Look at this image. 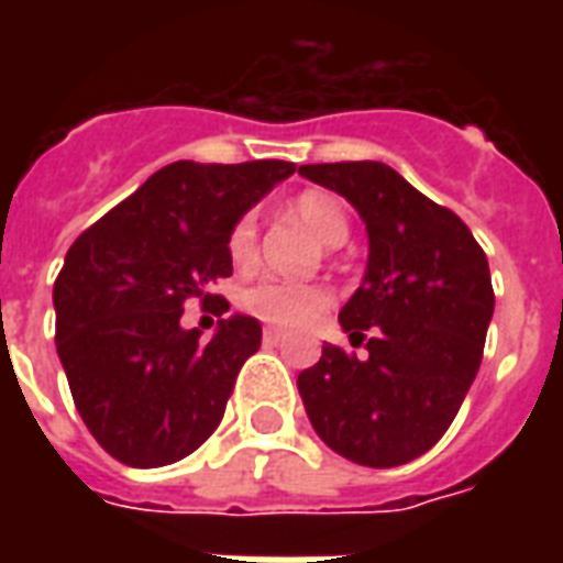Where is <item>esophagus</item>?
<instances>
[{"mask_svg":"<svg viewBox=\"0 0 563 563\" xmlns=\"http://www.w3.org/2000/svg\"><path fill=\"white\" fill-rule=\"evenodd\" d=\"M286 341V334H283L280 329H265V343H271V346H277V343Z\"/></svg>","mask_w":563,"mask_h":563,"instance_id":"esophagus-1","label":"esophagus"}]
</instances>
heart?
<instances>
[{"label":"heart","mask_w":563,"mask_h":563,"mask_svg":"<svg viewBox=\"0 0 563 563\" xmlns=\"http://www.w3.org/2000/svg\"><path fill=\"white\" fill-rule=\"evenodd\" d=\"M289 210H292L295 220L317 234L325 246H338L346 241L350 220H346V210L334 196L301 192ZM225 250H229L234 268H250L256 262L258 225L253 213H244V217L234 220L232 232L225 238ZM238 301H241L246 313L265 319V322H274V325H305L331 305V292L319 283L262 280L256 286H246Z\"/></svg>","instance_id":"b5f03b06"}]
</instances>
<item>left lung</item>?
I'll return each mask as SVG.
<instances>
[{"label": "left lung", "mask_w": 563, "mask_h": 563, "mask_svg": "<svg viewBox=\"0 0 563 563\" xmlns=\"http://www.w3.org/2000/svg\"><path fill=\"white\" fill-rule=\"evenodd\" d=\"M298 174L341 192L367 225L365 283L341 325L365 355L325 343L298 391L322 443L365 467H398L446 434L479 371L495 313L488 258L452 210L383 162Z\"/></svg>", "instance_id": "left-lung-1"}]
</instances>
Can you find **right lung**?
<instances>
[{"label":"right lung","instance_id":"obj_1","mask_svg":"<svg viewBox=\"0 0 563 563\" xmlns=\"http://www.w3.org/2000/svg\"><path fill=\"white\" fill-rule=\"evenodd\" d=\"M292 172L283 159L172 162L71 244L54 283L56 353L80 419L111 459L162 467L217 431L262 325L234 313L198 341L180 317L189 301L217 317L229 310L213 292L232 277L225 238Z\"/></svg>","mask_w":563,"mask_h":563}]
</instances>
